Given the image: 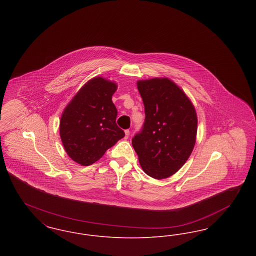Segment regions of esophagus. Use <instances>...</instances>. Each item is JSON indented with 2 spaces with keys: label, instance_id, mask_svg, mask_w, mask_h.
<instances>
[{
  "label": "esophagus",
  "instance_id": "esophagus-1",
  "mask_svg": "<svg viewBox=\"0 0 256 256\" xmlns=\"http://www.w3.org/2000/svg\"><path fill=\"white\" fill-rule=\"evenodd\" d=\"M124 134H126V139H128V136H130V130H124Z\"/></svg>",
  "mask_w": 256,
  "mask_h": 256
}]
</instances>
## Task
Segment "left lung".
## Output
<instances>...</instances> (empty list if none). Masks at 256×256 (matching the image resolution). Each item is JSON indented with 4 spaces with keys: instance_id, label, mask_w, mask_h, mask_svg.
Returning a JSON list of instances; mask_svg holds the SVG:
<instances>
[{
    "instance_id": "left-lung-1",
    "label": "left lung",
    "mask_w": 256,
    "mask_h": 256,
    "mask_svg": "<svg viewBox=\"0 0 256 256\" xmlns=\"http://www.w3.org/2000/svg\"><path fill=\"white\" fill-rule=\"evenodd\" d=\"M145 122L132 146L148 176L162 180L180 170L194 148L198 118L182 90L167 78L138 80Z\"/></svg>"
}]
</instances>
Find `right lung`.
I'll use <instances>...</instances> for the list:
<instances>
[{
	"label": "right lung",
	"instance_id": "obj_1",
	"mask_svg": "<svg viewBox=\"0 0 256 256\" xmlns=\"http://www.w3.org/2000/svg\"><path fill=\"white\" fill-rule=\"evenodd\" d=\"M117 84L96 76L82 86L61 115L60 134L67 154L89 166L124 136L116 124L112 95Z\"/></svg>",
	"mask_w": 256,
	"mask_h": 256
}]
</instances>
